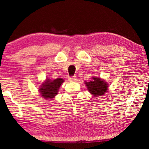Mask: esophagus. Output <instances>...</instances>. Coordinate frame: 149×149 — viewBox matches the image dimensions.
I'll list each match as a JSON object with an SVG mask.
<instances>
[{"instance_id": "1", "label": "esophagus", "mask_w": 149, "mask_h": 149, "mask_svg": "<svg viewBox=\"0 0 149 149\" xmlns=\"http://www.w3.org/2000/svg\"><path fill=\"white\" fill-rule=\"evenodd\" d=\"M77 78H76V76H73V77H71V78H69V81H73V82H75L77 81Z\"/></svg>"}]
</instances>
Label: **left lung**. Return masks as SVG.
<instances>
[{"label": "left lung", "mask_w": 149, "mask_h": 149, "mask_svg": "<svg viewBox=\"0 0 149 149\" xmlns=\"http://www.w3.org/2000/svg\"><path fill=\"white\" fill-rule=\"evenodd\" d=\"M85 84L89 92L94 97L104 95L108 89V84L104 80L100 78L93 77L89 82L86 81Z\"/></svg>", "instance_id": "left-lung-1"}]
</instances>
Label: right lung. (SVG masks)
I'll return each mask as SVG.
<instances>
[{
    "label": "right lung",
    "mask_w": 149,
    "mask_h": 149,
    "mask_svg": "<svg viewBox=\"0 0 149 149\" xmlns=\"http://www.w3.org/2000/svg\"><path fill=\"white\" fill-rule=\"evenodd\" d=\"M63 82L64 79L62 78L51 80L47 78L46 81H44L40 86L39 92L43 97L47 100H52L58 94L60 86Z\"/></svg>",
    "instance_id": "obj_1"
}]
</instances>
